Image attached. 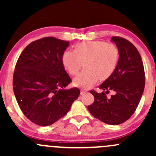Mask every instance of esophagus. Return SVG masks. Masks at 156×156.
Masks as SVG:
<instances>
[{
	"mask_svg": "<svg viewBox=\"0 0 156 156\" xmlns=\"http://www.w3.org/2000/svg\"><path fill=\"white\" fill-rule=\"evenodd\" d=\"M86 92H87V90H84V89H81V90H80V94H81V95H83L84 93Z\"/></svg>",
	"mask_w": 156,
	"mask_h": 156,
	"instance_id": "34e87169",
	"label": "esophagus"
}]
</instances>
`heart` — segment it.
Wrapping results in <instances>:
<instances>
[{
  "label": "heart",
  "instance_id": "b5f03b06",
  "mask_svg": "<svg viewBox=\"0 0 156 156\" xmlns=\"http://www.w3.org/2000/svg\"><path fill=\"white\" fill-rule=\"evenodd\" d=\"M119 59V49L113 43L103 41H87L76 44L73 51H65L62 64L71 76H76L75 85L84 89L90 88L98 81L108 79L117 69Z\"/></svg>",
  "mask_w": 156,
  "mask_h": 156
}]
</instances>
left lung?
Returning a JSON list of instances; mask_svg holds the SVG:
<instances>
[{
	"label": "left lung",
	"instance_id": "1",
	"mask_svg": "<svg viewBox=\"0 0 156 156\" xmlns=\"http://www.w3.org/2000/svg\"><path fill=\"white\" fill-rule=\"evenodd\" d=\"M119 52V59L114 73L99 87L103 92L91 90L94 103L88 109L92 116L108 125L125 122L135 112L145 84L144 65L136 48L126 39L113 37ZM110 90L115 94L107 98Z\"/></svg>",
	"mask_w": 156,
	"mask_h": 156
}]
</instances>
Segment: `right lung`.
<instances>
[{"label": "right lung", "mask_w": 156, "mask_h": 156, "mask_svg": "<svg viewBox=\"0 0 156 156\" xmlns=\"http://www.w3.org/2000/svg\"><path fill=\"white\" fill-rule=\"evenodd\" d=\"M69 42L48 37L32 42L15 65L14 93L24 115L35 124L51 125L67 114L80 94L64 70L62 55Z\"/></svg>", "instance_id": "1"}]
</instances>
